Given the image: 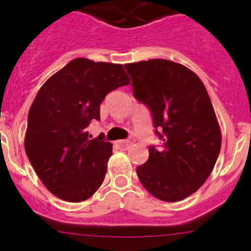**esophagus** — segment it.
<instances>
[{
	"label": "esophagus",
	"mask_w": 251,
	"mask_h": 251,
	"mask_svg": "<svg viewBox=\"0 0 251 251\" xmlns=\"http://www.w3.org/2000/svg\"><path fill=\"white\" fill-rule=\"evenodd\" d=\"M117 146H119L121 148H128L130 146V141H117Z\"/></svg>",
	"instance_id": "34e87169"
}]
</instances>
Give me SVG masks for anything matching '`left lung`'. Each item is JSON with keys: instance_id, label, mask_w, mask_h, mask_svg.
<instances>
[{"instance_id": "left-lung-1", "label": "left lung", "mask_w": 251, "mask_h": 251, "mask_svg": "<svg viewBox=\"0 0 251 251\" xmlns=\"http://www.w3.org/2000/svg\"><path fill=\"white\" fill-rule=\"evenodd\" d=\"M133 94L150 108L161 148L151 146L137 176L152 196L177 202L205 183L221 150V130L201 79L165 59L126 64ZM157 129L161 130L159 133Z\"/></svg>"}]
</instances>
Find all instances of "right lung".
Masks as SVG:
<instances>
[{
  "instance_id": "add662e5",
  "label": "right lung",
  "mask_w": 251,
  "mask_h": 251,
  "mask_svg": "<svg viewBox=\"0 0 251 251\" xmlns=\"http://www.w3.org/2000/svg\"><path fill=\"white\" fill-rule=\"evenodd\" d=\"M129 77L123 65L77 57L45 81L28 110L25 151L41 182L68 202L88 200L103 183L112 143L88 138L100 103Z\"/></svg>"
}]
</instances>
